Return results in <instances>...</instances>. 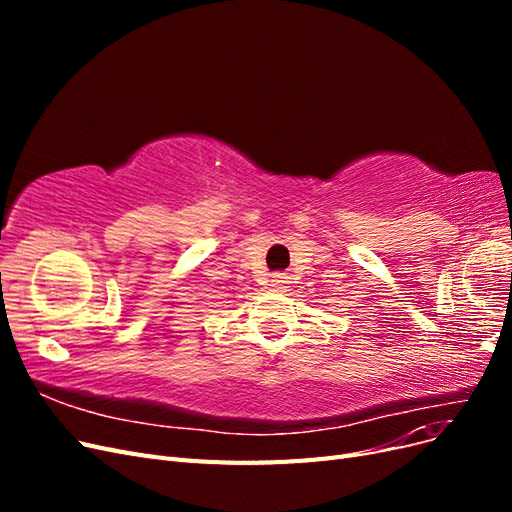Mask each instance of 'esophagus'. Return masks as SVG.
<instances>
[{
	"label": "esophagus",
	"instance_id": "34e87169",
	"mask_svg": "<svg viewBox=\"0 0 512 512\" xmlns=\"http://www.w3.org/2000/svg\"><path fill=\"white\" fill-rule=\"evenodd\" d=\"M288 277L286 275H275L273 280H271V286L275 288V290H286L288 288Z\"/></svg>",
	"mask_w": 512,
	"mask_h": 512
}]
</instances>
